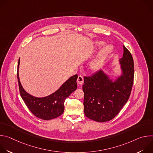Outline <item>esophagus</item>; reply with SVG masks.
<instances>
[{
    "instance_id": "34e87169",
    "label": "esophagus",
    "mask_w": 153,
    "mask_h": 153,
    "mask_svg": "<svg viewBox=\"0 0 153 153\" xmlns=\"http://www.w3.org/2000/svg\"><path fill=\"white\" fill-rule=\"evenodd\" d=\"M77 82L79 84H82L83 82V77L81 75H79L78 76V78H77Z\"/></svg>"
}]
</instances>
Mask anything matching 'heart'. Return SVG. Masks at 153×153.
<instances>
[{"label": "heart", "instance_id": "heart-1", "mask_svg": "<svg viewBox=\"0 0 153 153\" xmlns=\"http://www.w3.org/2000/svg\"><path fill=\"white\" fill-rule=\"evenodd\" d=\"M103 42H97V45L99 46H100L103 45ZM113 50V47L111 45H106L104 47L98 56L91 62V67L94 70H97L102 65H103L106 56L110 54Z\"/></svg>", "mask_w": 153, "mask_h": 153}]
</instances>
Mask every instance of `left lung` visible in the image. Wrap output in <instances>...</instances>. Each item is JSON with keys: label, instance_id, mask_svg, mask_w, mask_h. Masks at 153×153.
Segmentation results:
<instances>
[{"label": "left lung", "instance_id": "obj_1", "mask_svg": "<svg viewBox=\"0 0 153 153\" xmlns=\"http://www.w3.org/2000/svg\"><path fill=\"white\" fill-rule=\"evenodd\" d=\"M120 59L122 75L113 82L102 70L91 76H85L82 89L85 116L98 122L115 117L127 102L134 82V61L131 54L123 46Z\"/></svg>", "mask_w": 153, "mask_h": 153}]
</instances>
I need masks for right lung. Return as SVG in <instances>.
Here are the masks:
<instances>
[{
  "instance_id": "obj_1",
  "label": "right lung",
  "mask_w": 153,
  "mask_h": 153,
  "mask_svg": "<svg viewBox=\"0 0 153 153\" xmlns=\"http://www.w3.org/2000/svg\"><path fill=\"white\" fill-rule=\"evenodd\" d=\"M20 59L17 66V80L20 96L30 111L37 117L48 120L60 116L64 111V102L77 88V74L71 76L65 82L60 88L52 94L42 98L33 97L27 93L20 84L18 69Z\"/></svg>"
}]
</instances>
